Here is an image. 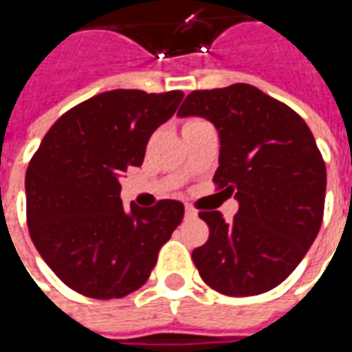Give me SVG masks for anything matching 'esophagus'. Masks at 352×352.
<instances>
[{
  "instance_id": "obj_1",
  "label": "esophagus",
  "mask_w": 352,
  "mask_h": 352,
  "mask_svg": "<svg viewBox=\"0 0 352 352\" xmlns=\"http://www.w3.org/2000/svg\"><path fill=\"white\" fill-rule=\"evenodd\" d=\"M186 218H197V210L191 204H186Z\"/></svg>"
}]
</instances>
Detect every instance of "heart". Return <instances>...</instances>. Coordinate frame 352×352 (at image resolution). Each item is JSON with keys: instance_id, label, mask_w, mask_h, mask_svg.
<instances>
[{"instance_id": "b5f03b06", "label": "heart", "mask_w": 352, "mask_h": 352, "mask_svg": "<svg viewBox=\"0 0 352 352\" xmlns=\"http://www.w3.org/2000/svg\"><path fill=\"white\" fill-rule=\"evenodd\" d=\"M201 124H206L203 119H188V121L184 123V134L189 131H195V129H199Z\"/></svg>"}]
</instances>
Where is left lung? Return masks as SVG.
<instances>
[{
    "label": "left lung",
    "instance_id": "1",
    "mask_svg": "<svg viewBox=\"0 0 352 352\" xmlns=\"http://www.w3.org/2000/svg\"><path fill=\"white\" fill-rule=\"evenodd\" d=\"M180 117H204L220 134L218 189L235 193L231 221L201 212L208 241L193 250L199 275L220 294L269 292L303 260L318 235L326 164L307 123L283 102L246 83L193 91Z\"/></svg>",
    "mask_w": 352,
    "mask_h": 352
}]
</instances>
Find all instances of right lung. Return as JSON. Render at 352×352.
Segmentation results:
<instances>
[{"label": "right lung", "mask_w": 352, "mask_h": 352, "mask_svg": "<svg viewBox=\"0 0 352 352\" xmlns=\"http://www.w3.org/2000/svg\"><path fill=\"white\" fill-rule=\"evenodd\" d=\"M182 91L117 89L66 111L26 170L30 236L54 275L94 300L124 298L146 284L157 254L184 220V204L121 203L119 178L140 166L149 136L168 121Z\"/></svg>", "instance_id": "obj_1"}]
</instances>
